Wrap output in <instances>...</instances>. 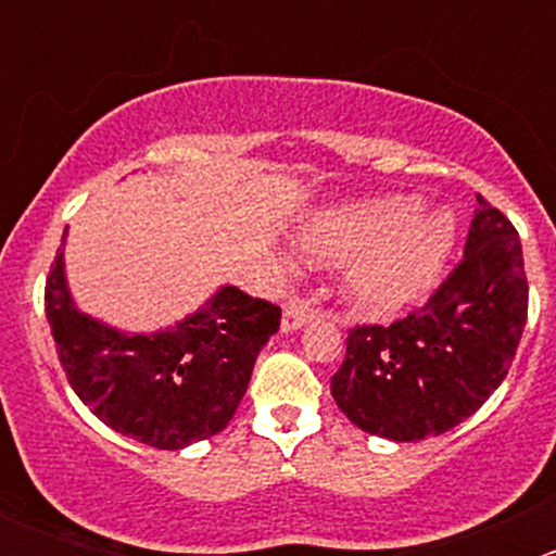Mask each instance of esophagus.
Wrapping results in <instances>:
<instances>
[{"label":"esophagus","instance_id":"1","mask_svg":"<svg viewBox=\"0 0 556 556\" xmlns=\"http://www.w3.org/2000/svg\"><path fill=\"white\" fill-rule=\"evenodd\" d=\"M317 317V308L306 301V298H292V301L283 306V317H281V331L292 333L298 328H303L306 323H312Z\"/></svg>","mask_w":556,"mask_h":556}]
</instances>
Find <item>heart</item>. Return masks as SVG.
I'll use <instances>...</instances> for the list:
<instances>
[{
	"label": "heart",
	"mask_w": 556,
	"mask_h": 556,
	"mask_svg": "<svg viewBox=\"0 0 556 556\" xmlns=\"http://www.w3.org/2000/svg\"><path fill=\"white\" fill-rule=\"evenodd\" d=\"M420 203L387 198L331 211L303 233V250L320 262L348 264V301L365 314H392L424 298L454 244L448 217H420Z\"/></svg>",
	"instance_id": "heart-1"
}]
</instances>
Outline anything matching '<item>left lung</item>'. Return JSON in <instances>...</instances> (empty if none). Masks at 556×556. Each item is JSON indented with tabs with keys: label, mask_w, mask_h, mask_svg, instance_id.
I'll list each match as a JSON object with an SVG mask.
<instances>
[{
	"label": "left lung",
	"mask_w": 556,
	"mask_h": 556,
	"mask_svg": "<svg viewBox=\"0 0 556 556\" xmlns=\"http://www.w3.org/2000/svg\"><path fill=\"white\" fill-rule=\"evenodd\" d=\"M518 230L479 194L465 255L424 308L356 326L331 395L367 434L417 443L459 426L507 378L527 326Z\"/></svg>",
	"instance_id": "1"
}]
</instances>
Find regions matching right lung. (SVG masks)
Masks as SVG:
<instances>
[{
  "instance_id": "add662e5",
  "label": "right lung",
  "mask_w": 556,
  "mask_h": 556,
  "mask_svg": "<svg viewBox=\"0 0 556 556\" xmlns=\"http://www.w3.org/2000/svg\"><path fill=\"white\" fill-rule=\"evenodd\" d=\"M43 303L77 397L113 431L161 451L208 440L230 424L255 358L281 326L275 303L219 287L164 331H119L72 301L63 250L49 269Z\"/></svg>"
}]
</instances>
